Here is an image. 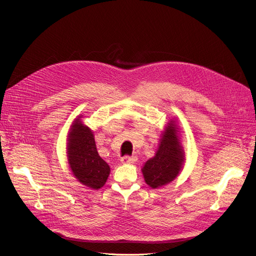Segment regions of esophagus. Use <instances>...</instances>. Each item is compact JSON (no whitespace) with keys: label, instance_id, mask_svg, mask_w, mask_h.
<instances>
[{"label":"esophagus","instance_id":"1","mask_svg":"<svg viewBox=\"0 0 256 256\" xmlns=\"http://www.w3.org/2000/svg\"><path fill=\"white\" fill-rule=\"evenodd\" d=\"M136 160H137V156H126L121 158V163H122V164H132V163H135Z\"/></svg>","mask_w":256,"mask_h":256}]
</instances>
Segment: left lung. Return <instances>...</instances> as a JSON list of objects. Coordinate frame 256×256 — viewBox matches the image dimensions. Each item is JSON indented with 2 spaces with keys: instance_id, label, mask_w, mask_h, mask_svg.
Segmentation results:
<instances>
[{
  "instance_id": "obj_1",
  "label": "left lung",
  "mask_w": 256,
  "mask_h": 256,
  "mask_svg": "<svg viewBox=\"0 0 256 256\" xmlns=\"http://www.w3.org/2000/svg\"><path fill=\"white\" fill-rule=\"evenodd\" d=\"M176 122L171 120L162 134L156 156L147 160L142 168L144 180L152 189L176 180L182 168L184 154Z\"/></svg>"
}]
</instances>
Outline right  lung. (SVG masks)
I'll list each match as a JSON object with an SVG mask.
<instances>
[{"label": "right lung", "instance_id": "right-lung-1", "mask_svg": "<svg viewBox=\"0 0 256 256\" xmlns=\"http://www.w3.org/2000/svg\"><path fill=\"white\" fill-rule=\"evenodd\" d=\"M74 119L67 138V158L74 178L86 186L98 190L106 184L110 167L100 156L93 132Z\"/></svg>", "mask_w": 256, "mask_h": 256}]
</instances>
